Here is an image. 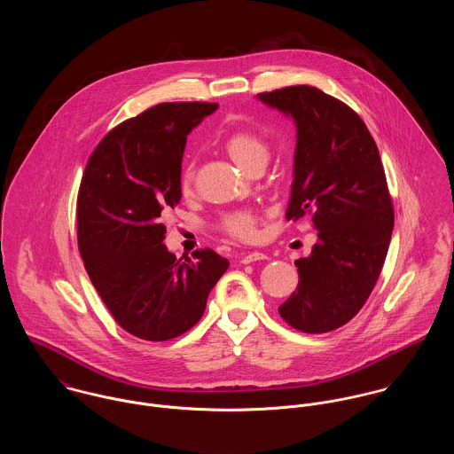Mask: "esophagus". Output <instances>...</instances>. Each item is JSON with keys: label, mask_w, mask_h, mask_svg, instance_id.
I'll return each instance as SVG.
<instances>
[{"label": "esophagus", "mask_w": 454, "mask_h": 454, "mask_svg": "<svg viewBox=\"0 0 454 454\" xmlns=\"http://www.w3.org/2000/svg\"><path fill=\"white\" fill-rule=\"evenodd\" d=\"M259 259H266V254L259 251L249 252V254H246V255L240 257V262H242V264H249V262L259 261Z\"/></svg>", "instance_id": "34e87169"}]
</instances>
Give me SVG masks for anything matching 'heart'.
Wrapping results in <instances>:
<instances>
[{
	"label": "heart",
	"mask_w": 454,
	"mask_h": 454,
	"mask_svg": "<svg viewBox=\"0 0 454 454\" xmlns=\"http://www.w3.org/2000/svg\"><path fill=\"white\" fill-rule=\"evenodd\" d=\"M224 150L231 156V160L244 170H251L255 165H264L268 161L270 150L266 141L252 132V130H235L224 139ZM193 172L192 167H186L181 176V188L183 192H188L192 188ZM257 224L259 219L254 212L242 210L233 212L224 217L223 226L228 235L239 239V240H254L257 237Z\"/></svg>",
	"instance_id": "obj_1"
}]
</instances>
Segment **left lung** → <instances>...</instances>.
I'll return each instance as SVG.
<instances>
[{"instance_id": "8db88e82", "label": "left lung", "mask_w": 454, "mask_h": 454, "mask_svg": "<svg viewBox=\"0 0 454 454\" xmlns=\"http://www.w3.org/2000/svg\"><path fill=\"white\" fill-rule=\"evenodd\" d=\"M296 123L287 221L311 214L318 242L298 259V289L278 308L294 329L334 331L360 311L381 273L394 205L378 146L345 102L308 85L257 94Z\"/></svg>"}]
</instances>
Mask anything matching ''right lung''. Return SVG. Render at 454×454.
Segmentation results:
<instances>
[{
	"label": "right lung",
	"instance_id": "obj_1",
	"mask_svg": "<svg viewBox=\"0 0 454 454\" xmlns=\"http://www.w3.org/2000/svg\"><path fill=\"white\" fill-rule=\"evenodd\" d=\"M210 102H161L114 127L90 154L78 192V247L114 320L136 338L167 341L190 331L230 261L212 249L177 259L163 214L181 200L188 134Z\"/></svg>",
	"mask_w": 454,
	"mask_h": 454
}]
</instances>
